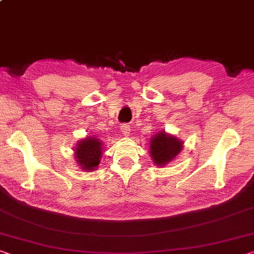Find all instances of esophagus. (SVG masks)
Instances as JSON below:
<instances>
[{
	"mask_svg": "<svg viewBox=\"0 0 254 254\" xmlns=\"http://www.w3.org/2000/svg\"><path fill=\"white\" fill-rule=\"evenodd\" d=\"M120 128H121V131L123 132L124 135H128V133H130V127H128L127 124H122Z\"/></svg>",
	"mask_w": 254,
	"mask_h": 254,
	"instance_id": "34e87169",
	"label": "esophagus"
}]
</instances>
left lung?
Returning <instances> with one entry per match:
<instances>
[{"instance_id": "obj_1", "label": "left lung", "mask_w": 254, "mask_h": 254, "mask_svg": "<svg viewBox=\"0 0 254 254\" xmlns=\"http://www.w3.org/2000/svg\"><path fill=\"white\" fill-rule=\"evenodd\" d=\"M150 139V156L157 166H165L182 150L183 142L165 131L158 132Z\"/></svg>"}]
</instances>
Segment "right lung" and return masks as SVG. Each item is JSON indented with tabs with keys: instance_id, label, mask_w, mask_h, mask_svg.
<instances>
[{
	"instance_id": "add662e5",
	"label": "right lung",
	"mask_w": 254,
	"mask_h": 254,
	"mask_svg": "<svg viewBox=\"0 0 254 254\" xmlns=\"http://www.w3.org/2000/svg\"><path fill=\"white\" fill-rule=\"evenodd\" d=\"M74 154L76 164L82 171H95L103 155V142L94 135L87 136L76 143Z\"/></svg>"
}]
</instances>
